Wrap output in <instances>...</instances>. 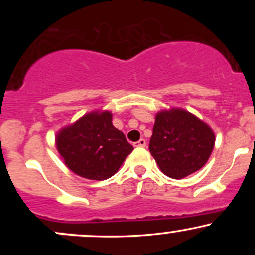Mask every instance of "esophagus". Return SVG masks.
Segmentation results:
<instances>
[{"label":"esophagus","instance_id":"obj_1","mask_svg":"<svg viewBox=\"0 0 255 255\" xmlns=\"http://www.w3.org/2000/svg\"><path fill=\"white\" fill-rule=\"evenodd\" d=\"M134 146H135V147H145V146H146V140L145 139H140L139 141L134 142Z\"/></svg>","mask_w":255,"mask_h":255}]
</instances>
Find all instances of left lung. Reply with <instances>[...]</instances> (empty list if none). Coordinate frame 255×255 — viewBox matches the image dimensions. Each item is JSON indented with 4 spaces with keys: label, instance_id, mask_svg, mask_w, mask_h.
Instances as JSON below:
<instances>
[{
    "label": "left lung",
    "instance_id": "1",
    "mask_svg": "<svg viewBox=\"0 0 255 255\" xmlns=\"http://www.w3.org/2000/svg\"><path fill=\"white\" fill-rule=\"evenodd\" d=\"M154 119L148 150L160 171L180 180L200 170L215 147L212 128L182 108L160 110Z\"/></svg>",
    "mask_w": 255,
    "mask_h": 255
}]
</instances>
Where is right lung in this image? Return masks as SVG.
<instances>
[{"instance_id":"add662e5","label":"right lung","mask_w":255,"mask_h":255,"mask_svg":"<svg viewBox=\"0 0 255 255\" xmlns=\"http://www.w3.org/2000/svg\"><path fill=\"white\" fill-rule=\"evenodd\" d=\"M55 144L69 170L87 180L115 175L133 146L113 125L109 110H93L57 131Z\"/></svg>"}]
</instances>
